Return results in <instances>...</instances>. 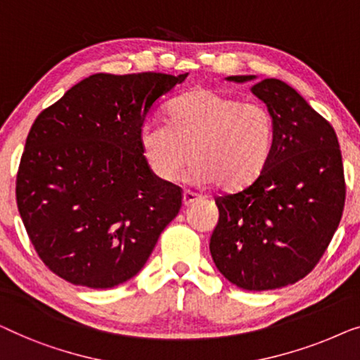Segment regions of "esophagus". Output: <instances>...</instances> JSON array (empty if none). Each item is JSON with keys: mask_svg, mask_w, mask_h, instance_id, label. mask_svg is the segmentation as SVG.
<instances>
[{"mask_svg": "<svg viewBox=\"0 0 360 360\" xmlns=\"http://www.w3.org/2000/svg\"><path fill=\"white\" fill-rule=\"evenodd\" d=\"M200 197L197 195V194H194V192H191V191H184L182 192V204H184L186 207H189L191 204H194L195 200H199Z\"/></svg>", "mask_w": 360, "mask_h": 360, "instance_id": "esophagus-1", "label": "esophagus"}]
</instances>
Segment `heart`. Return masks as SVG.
<instances>
[{"label": "heart", "instance_id": "1", "mask_svg": "<svg viewBox=\"0 0 360 360\" xmlns=\"http://www.w3.org/2000/svg\"><path fill=\"white\" fill-rule=\"evenodd\" d=\"M139 140L146 163L161 181L178 179L192 148V182L217 181L221 189H240L255 181L271 158L274 119L259 103L194 89L169 104L168 124H141Z\"/></svg>", "mask_w": 360, "mask_h": 360}]
</instances>
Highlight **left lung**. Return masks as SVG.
<instances>
[{
    "instance_id": "8db88e82",
    "label": "left lung",
    "mask_w": 360,
    "mask_h": 360,
    "mask_svg": "<svg viewBox=\"0 0 360 360\" xmlns=\"http://www.w3.org/2000/svg\"><path fill=\"white\" fill-rule=\"evenodd\" d=\"M251 91L274 119V146L252 184L215 199L210 255L233 285L261 292L295 283L318 264L341 221L346 184L328 120L281 79H262Z\"/></svg>"
}]
</instances>
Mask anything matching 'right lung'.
Masks as SVG:
<instances>
[{
	"instance_id": "add662e5",
	"label": "right lung",
	"mask_w": 360,
	"mask_h": 360,
	"mask_svg": "<svg viewBox=\"0 0 360 360\" xmlns=\"http://www.w3.org/2000/svg\"><path fill=\"white\" fill-rule=\"evenodd\" d=\"M187 75H91L35 119L16 200L35 251L58 277L89 288L130 281L178 215L181 187L151 173L139 131Z\"/></svg>"
}]
</instances>
